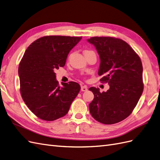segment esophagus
<instances>
[{
    "label": "esophagus",
    "instance_id": "1",
    "mask_svg": "<svg viewBox=\"0 0 160 160\" xmlns=\"http://www.w3.org/2000/svg\"><path fill=\"white\" fill-rule=\"evenodd\" d=\"M87 90H88V87L86 85L82 86V87H81V91H87Z\"/></svg>",
    "mask_w": 160,
    "mask_h": 160
}]
</instances>
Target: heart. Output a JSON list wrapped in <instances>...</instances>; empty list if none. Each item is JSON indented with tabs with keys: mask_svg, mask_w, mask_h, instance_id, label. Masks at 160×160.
Returning <instances> with one entry per match:
<instances>
[{
	"mask_svg": "<svg viewBox=\"0 0 160 160\" xmlns=\"http://www.w3.org/2000/svg\"><path fill=\"white\" fill-rule=\"evenodd\" d=\"M91 52V51H88V50H87V51H84V52Z\"/></svg>",
	"mask_w": 160,
	"mask_h": 160,
	"instance_id": "1",
	"label": "heart"
}]
</instances>
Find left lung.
<instances>
[{
	"instance_id": "1",
	"label": "left lung",
	"mask_w": 160,
	"mask_h": 160,
	"mask_svg": "<svg viewBox=\"0 0 160 160\" xmlns=\"http://www.w3.org/2000/svg\"><path fill=\"white\" fill-rule=\"evenodd\" d=\"M100 57L98 74L109 88L100 92L91 87L94 99L89 110L95 119L104 124L120 122L130 115L143 91L142 65L140 57L125 41L113 37H92Z\"/></svg>"
}]
</instances>
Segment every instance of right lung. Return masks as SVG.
<instances>
[{"label":"right lung","mask_w":160,"mask_h":160,"mask_svg":"<svg viewBox=\"0 0 160 160\" xmlns=\"http://www.w3.org/2000/svg\"><path fill=\"white\" fill-rule=\"evenodd\" d=\"M82 37L47 36L32 42L24 52L18 73L22 99L43 120L53 121L68 112L80 86L75 82L59 85L55 70L63 67L69 51Z\"/></svg>","instance_id":"add662e5"}]
</instances>
